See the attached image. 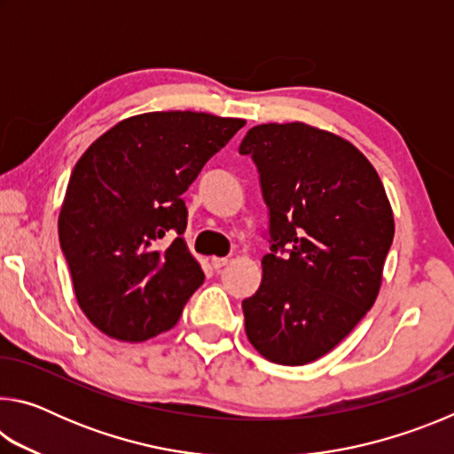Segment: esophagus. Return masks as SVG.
<instances>
[{
  "mask_svg": "<svg viewBox=\"0 0 454 454\" xmlns=\"http://www.w3.org/2000/svg\"><path fill=\"white\" fill-rule=\"evenodd\" d=\"M228 264V258H212V266L216 268V270H220V268H224Z\"/></svg>",
  "mask_w": 454,
  "mask_h": 454,
  "instance_id": "esophagus-1",
  "label": "esophagus"
}]
</instances>
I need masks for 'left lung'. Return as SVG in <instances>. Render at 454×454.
<instances>
[{
  "mask_svg": "<svg viewBox=\"0 0 454 454\" xmlns=\"http://www.w3.org/2000/svg\"><path fill=\"white\" fill-rule=\"evenodd\" d=\"M270 212L262 282L242 301L252 347L276 364L325 356L372 309L395 238L374 166L344 137L302 121L248 129Z\"/></svg>",
  "mask_w": 454,
  "mask_h": 454,
  "instance_id": "left-lung-1",
  "label": "left lung"
}]
</instances>
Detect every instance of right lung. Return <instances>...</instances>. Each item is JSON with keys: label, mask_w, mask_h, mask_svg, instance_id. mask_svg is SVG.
<instances>
[{"label": "right lung", "mask_w": 454, "mask_h": 454, "mask_svg": "<svg viewBox=\"0 0 454 454\" xmlns=\"http://www.w3.org/2000/svg\"><path fill=\"white\" fill-rule=\"evenodd\" d=\"M246 124L204 112L121 120L83 152L58 232L75 301L104 334L142 342L170 330L204 282L184 242L182 194Z\"/></svg>", "instance_id": "right-lung-1"}]
</instances>
